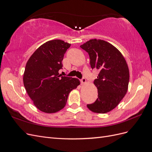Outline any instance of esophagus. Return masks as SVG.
Wrapping results in <instances>:
<instances>
[{"instance_id": "obj_1", "label": "esophagus", "mask_w": 152, "mask_h": 152, "mask_svg": "<svg viewBox=\"0 0 152 152\" xmlns=\"http://www.w3.org/2000/svg\"><path fill=\"white\" fill-rule=\"evenodd\" d=\"M86 82V79H84V78H82V79H80V82H81V84H84V83H85Z\"/></svg>"}]
</instances>
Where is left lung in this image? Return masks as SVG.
<instances>
[{
	"label": "left lung",
	"instance_id": "8db88e82",
	"mask_svg": "<svg viewBox=\"0 0 152 152\" xmlns=\"http://www.w3.org/2000/svg\"><path fill=\"white\" fill-rule=\"evenodd\" d=\"M80 48L88 53L91 68L99 72L94 80L98 98L87 107L94 113L109 112L127 93L129 72L126 59L115 47L103 40L91 39Z\"/></svg>",
	"mask_w": 152,
	"mask_h": 152
}]
</instances>
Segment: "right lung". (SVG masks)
<instances>
[{
	"mask_svg": "<svg viewBox=\"0 0 152 152\" xmlns=\"http://www.w3.org/2000/svg\"><path fill=\"white\" fill-rule=\"evenodd\" d=\"M71 44L52 40L37 49L26 63L23 75L25 89L35 107L48 113L57 112L66 105L70 91L80 81L59 75L64 54Z\"/></svg>",
	"mask_w": 152,
	"mask_h": 152,
	"instance_id": "obj_1",
	"label": "right lung"
}]
</instances>
